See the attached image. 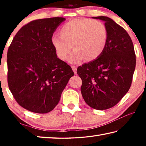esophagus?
I'll use <instances>...</instances> for the list:
<instances>
[{"mask_svg":"<svg viewBox=\"0 0 146 146\" xmlns=\"http://www.w3.org/2000/svg\"><path fill=\"white\" fill-rule=\"evenodd\" d=\"M71 68H72V70L74 71V73L76 74V66H71Z\"/></svg>","mask_w":146,"mask_h":146,"instance_id":"34e87169","label":"esophagus"}]
</instances>
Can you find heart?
Here are the masks:
<instances>
[{
	"label": "heart",
	"mask_w": 146,
	"mask_h": 146,
	"mask_svg": "<svg viewBox=\"0 0 146 146\" xmlns=\"http://www.w3.org/2000/svg\"><path fill=\"white\" fill-rule=\"evenodd\" d=\"M60 36H55L51 42L58 57L66 60L73 48L70 60L78 63L84 58L91 62L102 55L108 40L107 27L98 20L74 19L59 29Z\"/></svg>",
	"instance_id": "b5f03b06"
}]
</instances>
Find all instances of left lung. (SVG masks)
I'll return each mask as SVG.
<instances>
[{"instance_id":"1","label":"left lung","mask_w":146,"mask_h":146,"mask_svg":"<svg viewBox=\"0 0 146 146\" xmlns=\"http://www.w3.org/2000/svg\"><path fill=\"white\" fill-rule=\"evenodd\" d=\"M105 22L108 31L106 48L100 57L79 66L84 100L95 110L115 106L129 91L136 66L134 46L129 34L107 17H94Z\"/></svg>"}]
</instances>
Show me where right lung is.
Masks as SVG:
<instances>
[{
    "instance_id": "1",
    "label": "right lung",
    "mask_w": 146,
    "mask_h": 146,
    "mask_svg": "<svg viewBox=\"0 0 146 146\" xmlns=\"http://www.w3.org/2000/svg\"><path fill=\"white\" fill-rule=\"evenodd\" d=\"M63 17L35 20L22 27L7 53L8 84L17 103L36 113H47L58 104L74 75L51 45L54 31Z\"/></svg>"
}]
</instances>
